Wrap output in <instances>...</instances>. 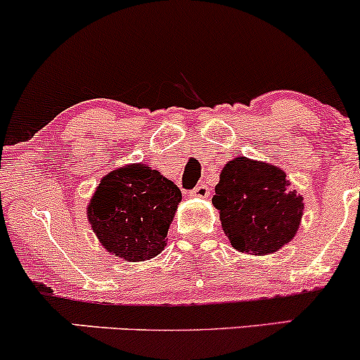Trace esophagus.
Returning a JSON list of instances; mask_svg holds the SVG:
<instances>
[{"label":"esophagus","mask_w":360,"mask_h":360,"mask_svg":"<svg viewBox=\"0 0 360 360\" xmlns=\"http://www.w3.org/2000/svg\"><path fill=\"white\" fill-rule=\"evenodd\" d=\"M189 194H191V196H194V198H208L210 196V189H208V186H206V184H200V186H196V188H194Z\"/></svg>","instance_id":"34e87169"}]
</instances>
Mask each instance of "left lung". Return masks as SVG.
Segmentation results:
<instances>
[{
    "mask_svg": "<svg viewBox=\"0 0 360 360\" xmlns=\"http://www.w3.org/2000/svg\"><path fill=\"white\" fill-rule=\"evenodd\" d=\"M289 186L283 169L262 160L238 155L225 164L212 203L233 249L269 255L295 238L304 206Z\"/></svg>",
    "mask_w": 360,
    "mask_h": 360,
    "instance_id": "left-lung-1",
    "label": "left lung"
}]
</instances>
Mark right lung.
Instances as JSON below:
<instances>
[{"label": "right lung", "instance_id": "obj_1", "mask_svg": "<svg viewBox=\"0 0 360 360\" xmlns=\"http://www.w3.org/2000/svg\"><path fill=\"white\" fill-rule=\"evenodd\" d=\"M179 188L147 164H128L101 179L88 205L94 235L115 257L142 262L164 250L181 203Z\"/></svg>", "mask_w": 360, "mask_h": 360}]
</instances>
